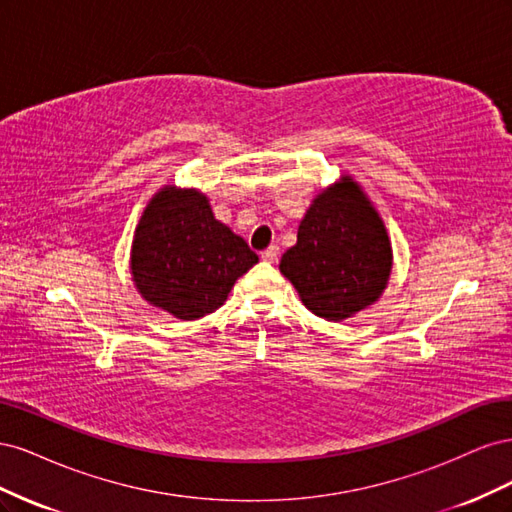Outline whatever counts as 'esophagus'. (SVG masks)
I'll list each match as a JSON object with an SVG mask.
<instances>
[{"label":"esophagus","instance_id":"34e87169","mask_svg":"<svg viewBox=\"0 0 512 512\" xmlns=\"http://www.w3.org/2000/svg\"><path fill=\"white\" fill-rule=\"evenodd\" d=\"M277 256H280V247H277V245H271L269 250H265V252L260 254V258L265 260V262H275V260H277Z\"/></svg>","mask_w":512,"mask_h":512}]
</instances>
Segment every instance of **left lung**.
<instances>
[{"label":"left lung","instance_id":"8db88e82","mask_svg":"<svg viewBox=\"0 0 512 512\" xmlns=\"http://www.w3.org/2000/svg\"><path fill=\"white\" fill-rule=\"evenodd\" d=\"M393 269L391 237L359 181L342 175L316 194L280 271L309 312L342 322L374 305Z\"/></svg>","mask_w":512,"mask_h":512}]
</instances>
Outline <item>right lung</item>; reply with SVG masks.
Instances as JSON below:
<instances>
[{
  "instance_id": "1",
  "label": "right lung",
  "mask_w": 512,
  "mask_h": 512,
  "mask_svg": "<svg viewBox=\"0 0 512 512\" xmlns=\"http://www.w3.org/2000/svg\"><path fill=\"white\" fill-rule=\"evenodd\" d=\"M258 256L215 220L205 192L162 185L138 220L130 250L132 282L141 297L179 320L222 307Z\"/></svg>"
}]
</instances>
